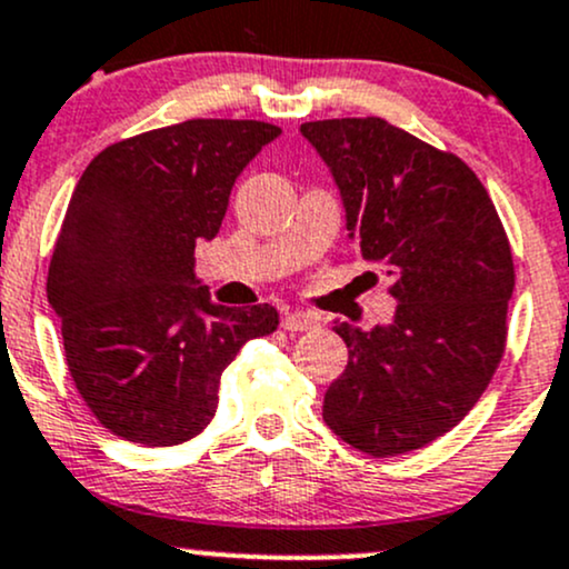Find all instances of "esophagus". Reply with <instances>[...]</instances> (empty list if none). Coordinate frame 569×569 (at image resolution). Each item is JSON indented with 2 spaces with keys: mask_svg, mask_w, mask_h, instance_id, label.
<instances>
[{
  "mask_svg": "<svg viewBox=\"0 0 569 569\" xmlns=\"http://www.w3.org/2000/svg\"><path fill=\"white\" fill-rule=\"evenodd\" d=\"M283 329L286 332H313V329H318V316L302 313V310H297V313H286Z\"/></svg>",
  "mask_w": 569,
  "mask_h": 569,
  "instance_id": "1",
  "label": "esophagus"
}]
</instances>
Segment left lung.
I'll list each match as a JSON object with an SVG mask.
<instances>
[{"mask_svg":"<svg viewBox=\"0 0 569 569\" xmlns=\"http://www.w3.org/2000/svg\"><path fill=\"white\" fill-rule=\"evenodd\" d=\"M327 161L351 240L397 299L389 327L337 323L348 367L323 395V421L386 459L451 432L495 376L516 270L478 174L383 118L299 129Z\"/></svg>","mask_w":569,"mask_h":569,"instance_id":"8db88e82","label":"left lung"}]
</instances>
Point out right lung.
<instances>
[{
    "label": "right lung",
    "instance_id": "obj_1",
    "mask_svg": "<svg viewBox=\"0 0 569 569\" xmlns=\"http://www.w3.org/2000/svg\"><path fill=\"white\" fill-rule=\"evenodd\" d=\"M280 134L193 118L108 146L80 174L48 267L74 389L112 435L178 446L216 416L221 372L278 329L272 305L227 308L199 286L237 174Z\"/></svg>",
    "mask_w": 569,
    "mask_h": 569
}]
</instances>
